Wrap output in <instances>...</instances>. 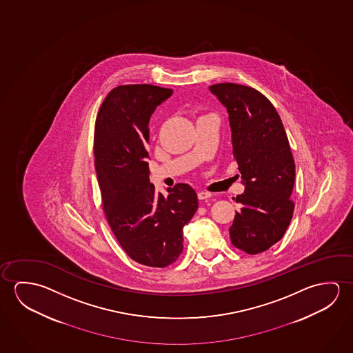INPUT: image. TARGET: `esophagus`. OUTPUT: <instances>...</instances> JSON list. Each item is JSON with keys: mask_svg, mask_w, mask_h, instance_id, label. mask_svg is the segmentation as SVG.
Masks as SVG:
<instances>
[{"mask_svg": "<svg viewBox=\"0 0 353 353\" xmlns=\"http://www.w3.org/2000/svg\"><path fill=\"white\" fill-rule=\"evenodd\" d=\"M211 196L212 195H211L210 192H208V191L201 190L197 192V197H199L200 200H208V199H210Z\"/></svg>", "mask_w": 353, "mask_h": 353, "instance_id": "34e87169", "label": "esophagus"}]
</instances>
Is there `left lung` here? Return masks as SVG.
Masks as SVG:
<instances>
[{"mask_svg":"<svg viewBox=\"0 0 353 353\" xmlns=\"http://www.w3.org/2000/svg\"><path fill=\"white\" fill-rule=\"evenodd\" d=\"M210 90L230 114L233 159L245 190L235 197L239 212L230 228L232 244L255 255L281 241L290 225L296 167L280 115L259 90L217 83Z\"/></svg>","mask_w":353,"mask_h":353,"instance_id":"8db88e82","label":"left lung"}]
</instances>
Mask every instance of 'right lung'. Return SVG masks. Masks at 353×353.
<instances>
[{"instance_id": "1", "label": "right lung", "mask_w": 353, "mask_h": 353, "mask_svg": "<svg viewBox=\"0 0 353 353\" xmlns=\"http://www.w3.org/2000/svg\"><path fill=\"white\" fill-rule=\"evenodd\" d=\"M172 93L152 84L119 85L95 119V172L105 219L123 252L150 268L178 260L183 227L199 208L190 185L179 183L164 196L150 183V118Z\"/></svg>"}]
</instances>
